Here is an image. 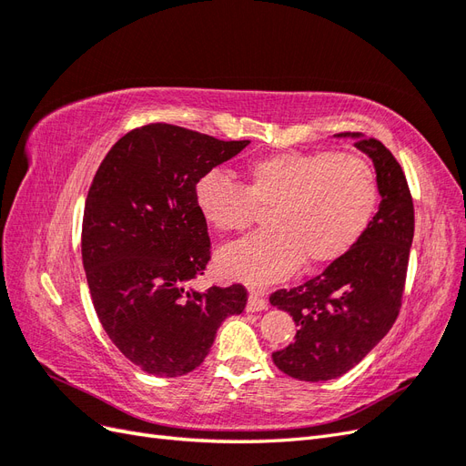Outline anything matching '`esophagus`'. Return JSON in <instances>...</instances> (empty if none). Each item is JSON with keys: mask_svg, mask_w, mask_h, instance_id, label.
Masks as SVG:
<instances>
[{"mask_svg": "<svg viewBox=\"0 0 466 466\" xmlns=\"http://www.w3.org/2000/svg\"><path fill=\"white\" fill-rule=\"evenodd\" d=\"M266 307H268V303H266V299H264V295H262L260 291H255V289H252V291L248 293L247 311H250V313H258V311H264Z\"/></svg>", "mask_w": 466, "mask_h": 466, "instance_id": "1", "label": "esophagus"}]
</instances>
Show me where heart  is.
Returning a JSON list of instances; mask_svg holds the SVG:
<instances>
[{"mask_svg": "<svg viewBox=\"0 0 466 466\" xmlns=\"http://www.w3.org/2000/svg\"><path fill=\"white\" fill-rule=\"evenodd\" d=\"M194 200L221 233H238L270 209V228L221 250V274L266 286L301 262L327 266L346 257L368 231L379 204L373 168L332 151H284L250 161L245 185L211 171L198 178Z\"/></svg>", "mask_w": 466, "mask_h": 466, "instance_id": "obj_1", "label": "heart"}]
</instances>
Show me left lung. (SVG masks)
<instances>
[{"label": "left lung", "instance_id": "left-lung-1", "mask_svg": "<svg viewBox=\"0 0 466 466\" xmlns=\"http://www.w3.org/2000/svg\"><path fill=\"white\" fill-rule=\"evenodd\" d=\"M370 155L380 194L368 231L346 257L317 278L278 289L270 303L288 311L298 327L295 340L272 360L299 380H330L358 365L383 340L400 311L408 257L414 238V204L402 167L375 137L344 132Z\"/></svg>", "mask_w": 466, "mask_h": 466}]
</instances>
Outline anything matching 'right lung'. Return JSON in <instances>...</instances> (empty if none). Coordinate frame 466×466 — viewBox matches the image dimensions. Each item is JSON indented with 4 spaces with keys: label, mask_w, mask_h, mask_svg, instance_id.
<instances>
[{
    "label": "right lung",
    "mask_w": 466,
    "mask_h": 466,
    "mask_svg": "<svg viewBox=\"0 0 466 466\" xmlns=\"http://www.w3.org/2000/svg\"><path fill=\"white\" fill-rule=\"evenodd\" d=\"M248 144L155 122L122 136L96 168L83 211V268L105 332L146 373H190L219 324L243 313L241 284L198 291L190 281L211 248L196 182Z\"/></svg>",
    "instance_id": "obj_1"
}]
</instances>
